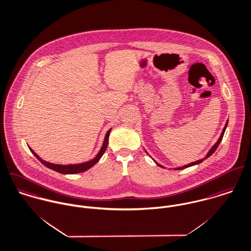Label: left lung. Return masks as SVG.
I'll list each match as a JSON object with an SVG mask.
<instances>
[{
    "instance_id": "left-lung-1",
    "label": "left lung",
    "mask_w": 251,
    "mask_h": 251,
    "mask_svg": "<svg viewBox=\"0 0 251 251\" xmlns=\"http://www.w3.org/2000/svg\"><path fill=\"white\" fill-rule=\"evenodd\" d=\"M226 126H227V123H226V126H225V128L223 129V132H222V134H221V137H220V139L218 140V142L214 145V147L209 151V152L207 153V155H206L205 157L203 158V159L199 160V161H196V162H193V163H190V164H188V165H185V166H183V167H180V168H176V169H175V170H182V169H185V168H188V167H191V166H194V165H197V164H200V163H201L203 160L207 159L209 156H211L214 152H215V151L218 149V147H219V145H220V143L222 142V140H223V137H224V134H225V131H226ZM159 167H162L163 168V166H161L159 165L158 163H156Z\"/></svg>"
}]
</instances>
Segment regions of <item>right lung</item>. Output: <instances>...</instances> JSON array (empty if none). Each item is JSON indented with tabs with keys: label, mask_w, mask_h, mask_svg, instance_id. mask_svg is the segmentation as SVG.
Returning a JSON list of instances; mask_svg holds the SVG:
<instances>
[{
	"label": "right lung",
	"mask_w": 251,
	"mask_h": 251,
	"mask_svg": "<svg viewBox=\"0 0 251 251\" xmlns=\"http://www.w3.org/2000/svg\"><path fill=\"white\" fill-rule=\"evenodd\" d=\"M110 131H111V129H109L107 131L105 138H104V141H103V145H102L100 152L97 154V156L94 159L90 160L88 162H85V163H81V164H75V165H57V164H52V163L46 162L44 160L41 159L31 149H29V150L34 154V156L39 160L43 165H45L47 168H49V169H51V170H53V171H55L57 173L63 174V175L78 174V173H82V172H85V171L89 170L97 162H99V160L100 159V157L102 156V154L104 153V151H105V150L107 148L108 137H109Z\"/></svg>",
	"instance_id": "1"
}]
</instances>
